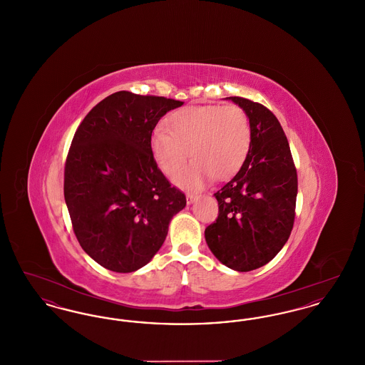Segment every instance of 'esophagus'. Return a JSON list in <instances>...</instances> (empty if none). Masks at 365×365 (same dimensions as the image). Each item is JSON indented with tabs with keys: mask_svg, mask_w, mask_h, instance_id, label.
I'll use <instances>...</instances> for the list:
<instances>
[{
	"mask_svg": "<svg viewBox=\"0 0 365 365\" xmlns=\"http://www.w3.org/2000/svg\"><path fill=\"white\" fill-rule=\"evenodd\" d=\"M197 197H198V195L194 194V192H187V194H186V201H187V204H192Z\"/></svg>",
	"mask_w": 365,
	"mask_h": 365,
	"instance_id": "1",
	"label": "esophagus"
}]
</instances>
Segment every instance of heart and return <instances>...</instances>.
<instances>
[{
    "label": "heart",
    "mask_w": 365,
    "mask_h": 365,
    "mask_svg": "<svg viewBox=\"0 0 365 365\" xmlns=\"http://www.w3.org/2000/svg\"><path fill=\"white\" fill-rule=\"evenodd\" d=\"M252 142L247 113L240 105H190L168 118V130L158 125L150 138L152 153L160 170L175 175L186 189L201 187L209 178L222 180L243 163Z\"/></svg>",
    "instance_id": "obj_1"
}]
</instances>
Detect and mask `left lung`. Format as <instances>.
<instances>
[{
  "label": "left lung",
  "instance_id": "1",
  "mask_svg": "<svg viewBox=\"0 0 365 365\" xmlns=\"http://www.w3.org/2000/svg\"><path fill=\"white\" fill-rule=\"evenodd\" d=\"M249 116L252 142L240 171L215 192L216 222L205 228L210 252L247 272L272 260L287 242L295 217L297 170L277 116L264 105L230 97Z\"/></svg>",
  "mask_w": 365,
  "mask_h": 365
}]
</instances>
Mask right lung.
Listing matches in <instances>:
<instances>
[{
  "label": "right lung",
  "instance_id": "right-lung-1",
  "mask_svg": "<svg viewBox=\"0 0 365 365\" xmlns=\"http://www.w3.org/2000/svg\"><path fill=\"white\" fill-rule=\"evenodd\" d=\"M182 101L118 91L79 124L64 168V198L82 249L115 272L146 265L186 207V195L157 167L150 138Z\"/></svg>",
  "mask_w": 365,
  "mask_h": 365
}]
</instances>
